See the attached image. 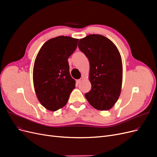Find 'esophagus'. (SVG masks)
<instances>
[{
  "instance_id": "obj_1",
  "label": "esophagus",
  "mask_w": 157,
  "mask_h": 157,
  "mask_svg": "<svg viewBox=\"0 0 157 157\" xmlns=\"http://www.w3.org/2000/svg\"><path fill=\"white\" fill-rule=\"evenodd\" d=\"M82 78H80V79H78V80H77V84H80V82H82Z\"/></svg>"
}]
</instances>
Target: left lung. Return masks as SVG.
<instances>
[{
	"mask_svg": "<svg viewBox=\"0 0 157 157\" xmlns=\"http://www.w3.org/2000/svg\"><path fill=\"white\" fill-rule=\"evenodd\" d=\"M78 48L90 62V91L84 94L95 109L107 111L120 96L122 63L120 52L113 42L101 35H89L80 39Z\"/></svg>",
	"mask_w": 157,
	"mask_h": 157,
	"instance_id": "obj_1",
	"label": "left lung"
}]
</instances>
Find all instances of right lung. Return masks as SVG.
Listing matches in <instances>:
<instances>
[{"instance_id": "right-lung-1", "label": "right lung", "mask_w": 157, "mask_h": 157, "mask_svg": "<svg viewBox=\"0 0 157 157\" xmlns=\"http://www.w3.org/2000/svg\"><path fill=\"white\" fill-rule=\"evenodd\" d=\"M78 42L70 36L53 38L42 45L36 57L33 84L38 99L48 110L56 111L64 107L75 88L67 60Z\"/></svg>"}]
</instances>
